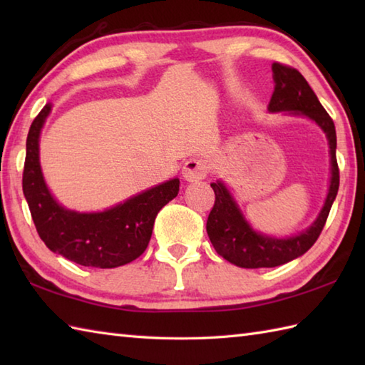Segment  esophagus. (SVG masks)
I'll use <instances>...</instances> for the list:
<instances>
[{
    "instance_id": "esophagus-1",
    "label": "esophagus",
    "mask_w": 365,
    "mask_h": 365,
    "mask_svg": "<svg viewBox=\"0 0 365 365\" xmlns=\"http://www.w3.org/2000/svg\"><path fill=\"white\" fill-rule=\"evenodd\" d=\"M208 168H210V165H208V161L205 158L195 157L185 163L182 174L187 182H199L207 177Z\"/></svg>"
}]
</instances>
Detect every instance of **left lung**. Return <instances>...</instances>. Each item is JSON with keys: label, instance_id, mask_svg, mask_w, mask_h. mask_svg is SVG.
<instances>
[{"label": "left lung", "instance_id": "1", "mask_svg": "<svg viewBox=\"0 0 365 365\" xmlns=\"http://www.w3.org/2000/svg\"><path fill=\"white\" fill-rule=\"evenodd\" d=\"M274 92L268 110L290 111L307 115L327 133L331 152L329 192L319 218L306 232L290 238H271L252 230L243 218L235 200L221 182L212 183L215 205L207 220V234L213 247L227 262L242 268H273L299 257L312 247L327 224L332 202L339 191V165L336 158V127L331 115L322 106L315 92L297 68L281 63L273 64Z\"/></svg>", "mask_w": 365, "mask_h": 365}]
</instances>
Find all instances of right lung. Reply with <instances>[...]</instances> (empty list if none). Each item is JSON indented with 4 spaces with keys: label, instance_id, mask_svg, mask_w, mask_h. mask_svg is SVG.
Segmentation results:
<instances>
[{
    "label": "right lung",
    "instance_id": "obj_1",
    "mask_svg": "<svg viewBox=\"0 0 365 365\" xmlns=\"http://www.w3.org/2000/svg\"><path fill=\"white\" fill-rule=\"evenodd\" d=\"M51 110L45 105L26 138L23 192L38 237L50 251L83 267L115 268L133 262L150 242L158 212L178 195V178L100 213L66 210L50 195L38 165V133Z\"/></svg>",
    "mask_w": 365,
    "mask_h": 365
}]
</instances>
